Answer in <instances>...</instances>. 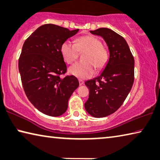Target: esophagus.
<instances>
[{"instance_id": "34e87169", "label": "esophagus", "mask_w": 160, "mask_h": 160, "mask_svg": "<svg viewBox=\"0 0 160 160\" xmlns=\"http://www.w3.org/2000/svg\"><path fill=\"white\" fill-rule=\"evenodd\" d=\"M79 84H80V85H83V84H84V81H83L82 80H81V79H79Z\"/></svg>"}]
</instances>
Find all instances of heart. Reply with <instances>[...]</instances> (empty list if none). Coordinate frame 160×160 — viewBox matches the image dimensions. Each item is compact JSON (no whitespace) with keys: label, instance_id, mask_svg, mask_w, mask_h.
Returning a JSON list of instances; mask_svg holds the SVG:
<instances>
[{"label":"heart","instance_id":"obj_1","mask_svg":"<svg viewBox=\"0 0 160 160\" xmlns=\"http://www.w3.org/2000/svg\"><path fill=\"white\" fill-rule=\"evenodd\" d=\"M60 51L68 64H72L78 59L80 53L85 52L82 57L83 61L75 63L69 69L71 74L80 79L92 76L95 68L102 69L107 64L109 57L108 50L103 46L102 41L92 35L79 38L76 40L75 44L66 40L62 44Z\"/></svg>","mask_w":160,"mask_h":160}]
</instances>
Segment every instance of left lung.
<instances>
[{
    "mask_svg": "<svg viewBox=\"0 0 160 160\" xmlns=\"http://www.w3.org/2000/svg\"><path fill=\"white\" fill-rule=\"evenodd\" d=\"M90 32L102 37L110 58L102 73L85 82L90 90L85 108L94 118H104L118 110L128 97L134 82L135 60L126 40L115 31L101 28Z\"/></svg>",
    "mask_w": 160,
    "mask_h": 160,
    "instance_id": "left-lung-1",
    "label": "left lung"
}]
</instances>
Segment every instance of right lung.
Segmentation results:
<instances>
[{
  "mask_svg": "<svg viewBox=\"0 0 160 160\" xmlns=\"http://www.w3.org/2000/svg\"><path fill=\"white\" fill-rule=\"evenodd\" d=\"M78 30L45 24L22 45L18 60L22 87L30 102L45 115L58 117L64 114L68 100L79 86L75 76L60 78L67 72L60 48Z\"/></svg>",
  "mask_w": 160,
  "mask_h": 160,
  "instance_id": "add662e5",
  "label": "right lung"
}]
</instances>
